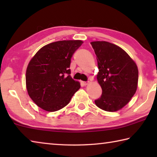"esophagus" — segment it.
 I'll use <instances>...</instances> for the list:
<instances>
[{"label":"esophagus","mask_w":157,"mask_h":157,"mask_svg":"<svg viewBox=\"0 0 157 157\" xmlns=\"http://www.w3.org/2000/svg\"><path fill=\"white\" fill-rule=\"evenodd\" d=\"M81 83L84 85V86H86L89 84V82H82Z\"/></svg>","instance_id":"34e87169"}]
</instances>
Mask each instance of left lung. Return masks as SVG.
<instances>
[{"mask_svg": "<svg viewBox=\"0 0 157 157\" xmlns=\"http://www.w3.org/2000/svg\"><path fill=\"white\" fill-rule=\"evenodd\" d=\"M98 61L97 80L102 90L95 100L101 109L114 112L124 107L136 91L139 70L129 55L116 45L107 41L91 42Z\"/></svg>", "mask_w": 157, "mask_h": 157, "instance_id": "left-lung-1", "label": "left lung"}]
</instances>
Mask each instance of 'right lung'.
<instances>
[{
	"label": "right lung",
	"instance_id": "obj_1",
	"mask_svg": "<svg viewBox=\"0 0 157 157\" xmlns=\"http://www.w3.org/2000/svg\"><path fill=\"white\" fill-rule=\"evenodd\" d=\"M83 44L81 40H63L47 44L29 62L25 75L28 94L45 111H56L67 105L80 88L72 79L71 59Z\"/></svg>",
	"mask_w": 157,
	"mask_h": 157
}]
</instances>
